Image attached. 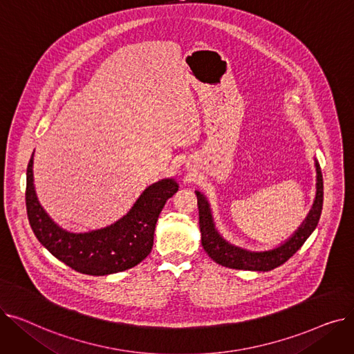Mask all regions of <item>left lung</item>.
<instances>
[{
  "instance_id": "left-lung-1",
  "label": "left lung",
  "mask_w": 354,
  "mask_h": 354,
  "mask_svg": "<svg viewBox=\"0 0 354 354\" xmlns=\"http://www.w3.org/2000/svg\"><path fill=\"white\" fill-rule=\"evenodd\" d=\"M315 171H317V192L313 208L308 212L303 224L299 227L291 238H288L284 244L270 251H248L230 244L219 235L215 228L209 203L207 198L199 191H195L198 198L199 209V228H201V241L205 252L214 259L215 263L234 268V270H248V271H270L284 264L297 251L301 248L306 239L311 235L319 224V219L323 209V175L319 163L315 162Z\"/></svg>"
}]
</instances>
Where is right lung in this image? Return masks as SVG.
Wrapping results in <instances>:
<instances>
[{"mask_svg":"<svg viewBox=\"0 0 354 354\" xmlns=\"http://www.w3.org/2000/svg\"><path fill=\"white\" fill-rule=\"evenodd\" d=\"M32 156L27 166L26 207L37 239L62 263L88 275H107L132 268L152 251L155 227L166 201L179 185L162 179L147 187L130 211L115 224L88 232H68L60 228L40 205L34 189Z\"/></svg>","mask_w":354,"mask_h":354,"instance_id":"obj_1","label":"right lung"}]
</instances>
